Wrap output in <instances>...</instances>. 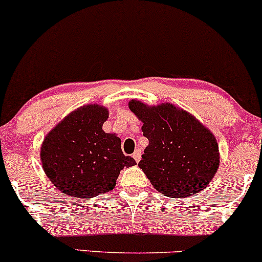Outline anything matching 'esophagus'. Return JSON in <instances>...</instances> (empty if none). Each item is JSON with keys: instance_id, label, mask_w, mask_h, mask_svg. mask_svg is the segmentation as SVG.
I'll return each mask as SVG.
<instances>
[{"instance_id": "1", "label": "esophagus", "mask_w": 262, "mask_h": 262, "mask_svg": "<svg viewBox=\"0 0 262 262\" xmlns=\"http://www.w3.org/2000/svg\"><path fill=\"white\" fill-rule=\"evenodd\" d=\"M133 158H134V160L137 161V162L140 161V159H141V151H140L139 149H137V150H135V151L133 152Z\"/></svg>"}]
</instances>
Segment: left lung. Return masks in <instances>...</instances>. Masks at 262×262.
<instances>
[{
	"mask_svg": "<svg viewBox=\"0 0 262 262\" xmlns=\"http://www.w3.org/2000/svg\"><path fill=\"white\" fill-rule=\"evenodd\" d=\"M128 107L149 140L138 165L155 189L166 197L185 198L206 188L219 167L214 134L193 114L169 102L149 106L130 100Z\"/></svg>",
	"mask_w": 262,
	"mask_h": 262,
	"instance_id": "left-lung-1",
	"label": "left lung"
}]
</instances>
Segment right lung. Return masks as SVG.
<instances>
[{
    "instance_id": "1",
    "label": "right lung",
    "mask_w": 262,
    "mask_h": 262,
    "mask_svg": "<svg viewBox=\"0 0 262 262\" xmlns=\"http://www.w3.org/2000/svg\"><path fill=\"white\" fill-rule=\"evenodd\" d=\"M107 107L85 104L45 135L40 161L48 179L70 197L92 198L112 191L119 172L137 165L121 149V138L102 129Z\"/></svg>"
}]
</instances>
